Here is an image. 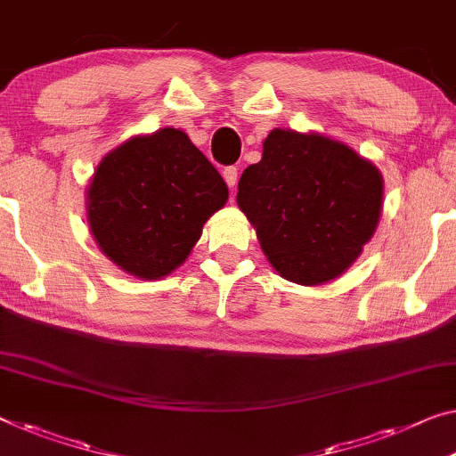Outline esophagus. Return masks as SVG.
I'll return each instance as SVG.
<instances>
[{
    "mask_svg": "<svg viewBox=\"0 0 456 456\" xmlns=\"http://www.w3.org/2000/svg\"><path fill=\"white\" fill-rule=\"evenodd\" d=\"M222 177H224V181H226L230 189H234L236 181H238V169L236 167H226V169L222 171Z\"/></svg>",
    "mask_w": 456,
    "mask_h": 456,
    "instance_id": "esophagus-1",
    "label": "esophagus"
}]
</instances>
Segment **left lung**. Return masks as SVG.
<instances>
[{"label": "left lung", "mask_w": 456, "mask_h": 456, "mask_svg": "<svg viewBox=\"0 0 456 456\" xmlns=\"http://www.w3.org/2000/svg\"><path fill=\"white\" fill-rule=\"evenodd\" d=\"M236 201L279 275L320 285L342 275L375 234L383 179L338 140L275 128L238 181Z\"/></svg>", "instance_id": "8db88e82"}]
</instances>
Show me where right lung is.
Masks as SVG:
<instances>
[{
	"instance_id": "add662e5",
	"label": "right lung",
	"mask_w": 456,
	"mask_h": 456,
	"mask_svg": "<svg viewBox=\"0 0 456 456\" xmlns=\"http://www.w3.org/2000/svg\"><path fill=\"white\" fill-rule=\"evenodd\" d=\"M228 187L185 132L163 128L126 140L97 165L87 220L111 263L140 279H160L185 263Z\"/></svg>"
}]
</instances>
